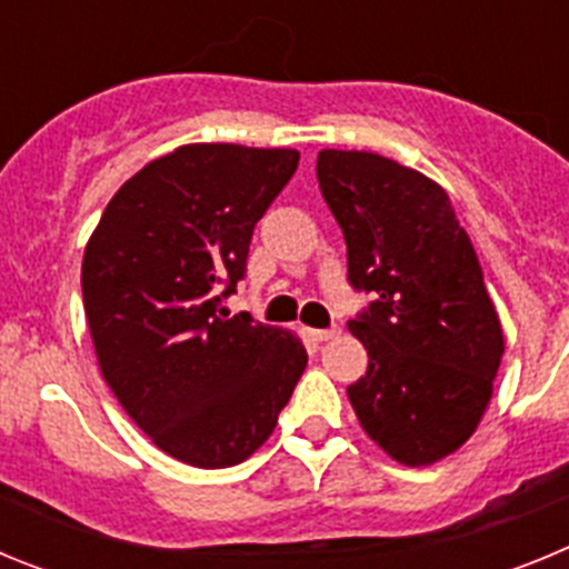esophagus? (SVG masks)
I'll use <instances>...</instances> for the list:
<instances>
[{
    "label": "esophagus",
    "mask_w": 569,
    "mask_h": 569,
    "mask_svg": "<svg viewBox=\"0 0 569 569\" xmlns=\"http://www.w3.org/2000/svg\"><path fill=\"white\" fill-rule=\"evenodd\" d=\"M341 330L339 328H328V330H308V336L313 341H330V339H336V336H339Z\"/></svg>",
    "instance_id": "obj_1"
}]
</instances>
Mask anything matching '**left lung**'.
<instances>
[{
  "label": "left lung",
  "mask_w": 569,
  "mask_h": 569,
  "mask_svg": "<svg viewBox=\"0 0 569 569\" xmlns=\"http://www.w3.org/2000/svg\"><path fill=\"white\" fill-rule=\"evenodd\" d=\"M316 176L347 241V279L376 301L350 319L367 373L347 387L390 459L436 465L479 427L505 353L479 256L441 184L367 150H321Z\"/></svg>",
  "instance_id": "left-lung-1"
}]
</instances>
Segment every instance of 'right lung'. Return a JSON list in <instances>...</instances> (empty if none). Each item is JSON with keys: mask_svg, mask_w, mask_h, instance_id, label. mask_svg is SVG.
Segmentation results:
<instances>
[{"mask_svg": "<svg viewBox=\"0 0 569 569\" xmlns=\"http://www.w3.org/2000/svg\"><path fill=\"white\" fill-rule=\"evenodd\" d=\"M299 150L182 144L130 176L82 259L99 370L124 413L184 465L233 467L273 433L308 367L299 336L222 301Z\"/></svg>", "mask_w": 569, "mask_h": 569, "instance_id": "right-lung-1", "label": "right lung"}]
</instances>
